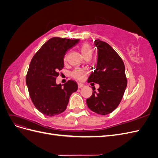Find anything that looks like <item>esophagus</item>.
Here are the masks:
<instances>
[{"instance_id": "34e87169", "label": "esophagus", "mask_w": 158, "mask_h": 158, "mask_svg": "<svg viewBox=\"0 0 158 158\" xmlns=\"http://www.w3.org/2000/svg\"><path fill=\"white\" fill-rule=\"evenodd\" d=\"M78 88H82L84 87V84H82V83H78Z\"/></svg>"}]
</instances>
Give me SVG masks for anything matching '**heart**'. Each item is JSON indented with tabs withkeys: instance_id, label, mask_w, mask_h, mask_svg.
Segmentation results:
<instances>
[{
	"instance_id": "1",
	"label": "heart",
	"mask_w": 158,
	"mask_h": 158,
	"mask_svg": "<svg viewBox=\"0 0 158 158\" xmlns=\"http://www.w3.org/2000/svg\"><path fill=\"white\" fill-rule=\"evenodd\" d=\"M80 52L82 53V56L85 58L87 56H92V47L90 46L88 44H83L80 47ZM66 57L65 56L64 60H66ZM86 73V71L84 69H76L74 70L73 73H72V76L75 79L77 80H81L84 74Z\"/></svg>"
}]
</instances>
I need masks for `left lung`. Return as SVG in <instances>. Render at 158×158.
Segmentation results:
<instances>
[{
    "mask_svg": "<svg viewBox=\"0 0 158 158\" xmlns=\"http://www.w3.org/2000/svg\"><path fill=\"white\" fill-rule=\"evenodd\" d=\"M96 68L88 78V82L99 85L98 91L92 88V96L86 99L89 109L106 115L113 111L120 103L127 85L125 64L117 52L107 43L97 40Z\"/></svg>",
    "mask_w": 158,
    "mask_h": 158,
    "instance_id": "8db88e82",
    "label": "left lung"
}]
</instances>
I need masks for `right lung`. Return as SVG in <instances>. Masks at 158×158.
<instances>
[{
  "label": "right lung",
  "mask_w": 158,
  "mask_h": 158,
  "mask_svg": "<svg viewBox=\"0 0 158 158\" xmlns=\"http://www.w3.org/2000/svg\"><path fill=\"white\" fill-rule=\"evenodd\" d=\"M58 37L51 38L33 56L26 76V85L33 103L46 116L65 111L71 94L78 89L77 83L69 80L57 84L59 71L64 67L66 52L79 42Z\"/></svg>",
  "instance_id": "obj_1"
}]
</instances>
